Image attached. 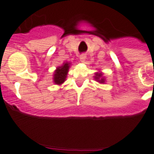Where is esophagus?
Listing matches in <instances>:
<instances>
[{
    "label": "esophagus",
    "instance_id": "1",
    "mask_svg": "<svg viewBox=\"0 0 154 154\" xmlns=\"http://www.w3.org/2000/svg\"><path fill=\"white\" fill-rule=\"evenodd\" d=\"M86 54H81L80 56V61L81 62H84L85 61V60H86Z\"/></svg>",
    "mask_w": 154,
    "mask_h": 154
}]
</instances>
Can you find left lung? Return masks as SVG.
I'll list each match as a JSON object with an SVG mask.
<instances>
[{
	"label": "left lung",
	"mask_w": 154,
	"mask_h": 154,
	"mask_svg": "<svg viewBox=\"0 0 154 154\" xmlns=\"http://www.w3.org/2000/svg\"><path fill=\"white\" fill-rule=\"evenodd\" d=\"M101 75H102V74H97V75H96V80H98V81H100V83H103L104 82V79L103 78H101V79H100L101 77Z\"/></svg>",
	"instance_id": "8db88e82"
}]
</instances>
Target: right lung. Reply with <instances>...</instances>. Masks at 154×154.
<instances>
[{
    "instance_id": "obj_1",
    "label": "right lung",
    "mask_w": 154,
    "mask_h": 154,
    "mask_svg": "<svg viewBox=\"0 0 154 154\" xmlns=\"http://www.w3.org/2000/svg\"><path fill=\"white\" fill-rule=\"evenodd\" d=\"M69 63H63V66L60 67H57V70H55L54 77V80L56 84H61L62 83L64 82V80H66V77H67V72L69 70Z\"/></svg>"
}]
</instances>
